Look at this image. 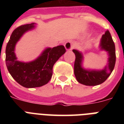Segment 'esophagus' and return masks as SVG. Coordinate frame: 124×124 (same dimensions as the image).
I'll return each instance as SVG.
<instances>
[{"label":"esophagus","instance_id":"34e87169","mask_svg":"<svg viewBox=\"0 0 124 124\" xmlns=\"http://www.w3.org/2000/svg\"><path fill=\"white\" fill-rule=\"evenodd\" d=\"M65 47L67 50H71L74 47L73 43L71 41H68L65 44Z\"/></svg>","mask_w":124,"mask_h":124}]
</instances>
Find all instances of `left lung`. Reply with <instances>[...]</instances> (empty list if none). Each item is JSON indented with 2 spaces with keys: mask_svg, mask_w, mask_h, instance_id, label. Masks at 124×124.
Segmentation results:
<instances>
[{
  "mask_svg": "<svg viewBox=\"0 0 124 124\" xmlns=\"http://www.w3.org/2000/svg\"><path fill=\"white\" fill-rule=\"evenodd\" d=\"M101 49L109 53L108 65L100 71H89L83 69L81 66L82 55L79 51L73 49L75 54L74 64V73L77 81L85 85H96L101 84L107 80L113 71L116 62L115 46L111 33L107 30L102 35L100 42Z\"/></svg>",
  "mask_w": 124,
  "mask_h": 124,
  "instance_id": "1",
  "label": "left lung"
}]
</instances>
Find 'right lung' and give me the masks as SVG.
Instances as JSON below:
<instances>
[{"mask_svg":"<svg viewBox=\"0 0 124 124\" xmlns=\"http://www.w3.org/2000/svg\"><path fill=\"white\" fill-rule=\"evenodd\" d=\"M33 23L16 28L7 44L6 64L8 71L16 82L27 88L42 86L50 80L53 67L58 58L66 52L64 46L47 48L37 60L29 63L19 62L15 54V46L26 31L34 28Z\"/></svg>","mask_w":124,"mask_h":124,"instance_id":"add662e5","label":"right lung"}]
</instances>
